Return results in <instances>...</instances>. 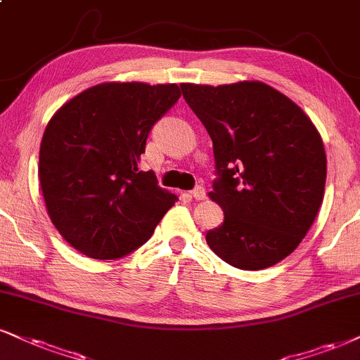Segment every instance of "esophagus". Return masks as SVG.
Listing matches in <instances>:
<instances>
[{"mask_svg": "<svg viewBox=\"0 0 360 360\" xmlns=\"http://www.w3.org/2000/svg\"><path fill=\"white\" fill-rule=\"evenodd\" d=\"M190 195H192L195 200H205V197H207L205 188L203 187H195L192 192H190Z\"/></svg>", "mask_w": 360, "mask_h": 360, "instance_id": "1", "label": "esophagus"}]
</instances>
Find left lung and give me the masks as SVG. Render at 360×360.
<instances>
[{
  "instance_id": "obj_1",
  "label": "left lung",
  "mask_w": 360,
  "mask_h": 360,
  "mask_svg": "<svg viewBox=\"0 0 360 360\" xmlns=\"http://www.w3.org/2000/svg\"><path fill=\"white\" fill-rule=\"evenodd\" d=\"M180 88L214 141L219 179L208 197L224 224L207 233L208 247L237 269L272 267L299 247L322 205L321 133L299 105L262 82Z\"/></svg>"
}]
</instances>
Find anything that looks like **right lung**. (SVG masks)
Returning <instances> with one entry per match:
<instances>
[{"instance_id": "1", "label": "right lung", "mask_w": 360, "mask_h": 360, "mask_svg": "<svg viewBox=\"0 0 360 360\" xmlns=\"http://www.w3.org/2000/svg\"><path fill=\"white\" fill-rule=\"evenodd\" d=\"M179 98L175 83H100L48 122L39 185L53 225L83 255L113 260L130 254L175 203L139 163L152 127Z\"/></svg>"}]
</instances>
